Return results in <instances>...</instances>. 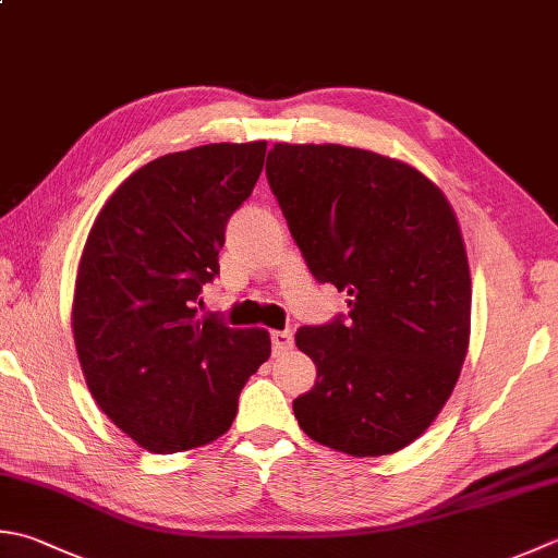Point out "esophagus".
Returning a JSON list of instances; mask_svg holds the SVG:
<instances>
[{
    "label": "esophagus",
    "instance_id": "1",
    "mask_svg": "<svg viewBox=\"0 0 558 558\" xmlns=\"http://www.w3.org/2000/svg\"><path fill=\"white\" fill-rule=\"evenodd\" d=\"M270 341H272V353L280 355V353H286L288 348H292L294 336H292V331H290V329H282V331H270Z\"/></svg>",
    "mask_w": 558,
    "mask_h": 558
}]
</instances>
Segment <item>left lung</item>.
Segmentation results:
<instances>
[{
  "instance_id": "1",
  "label": "left lung",
  "mask_w": 558,
  "mask_h": 558,
  "mask_svg": "<svg viewBox=\"0 0 558 558\" xmlns=\"http://www.w3.org/2000/svg\"><path fill=\"white\" fill-rule=\"evenodd\" d=\"M266 177L312 276L348 292V319L302 326L316 365L300 428L351 457L411 445L460 379L472 278L460 222L418 169L343 145L268 151Z\"/></svg>"
}]
</instances>
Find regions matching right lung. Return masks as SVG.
Returning a JSON list of instances; mask_svg holds the SVG:
<instances>
[{
    "instance_id": "1",
    "label": "right lung",
    "mask_w": 558,
    "mask_h": 558,
    "mask_svg": "<svg viewBox=\"0 0 558 558\" xmlns=\"http://www.w3.org/2000/svg\"><path fill=\"white\" fill-rule=\"evenodd\" d=\"M264 159V140L163 155L118 185L86 236L72 302L76 355L101 411L149 452L225 435L246 379L270 355L266 329H229L195 310Z\"/></svg>"
}]
</instances>
